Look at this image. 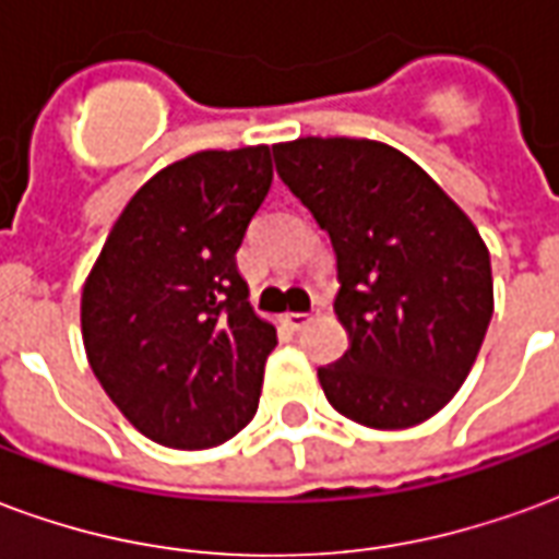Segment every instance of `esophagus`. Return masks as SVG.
<instances>
[{"label":"esophagus","mask_w":559,"mask_h":559,"mask_svg":"<svg viewBox=\"0 0 559 559\" xmlns=\"http://www.w3.org/2000/svg\"><path fill=\"white\" fill-rule=\"evenodd\" d=\"M314 317H320V305H314L311 311H287V314H284V323H287L293 332H299V329H302L305 323H311Z\"/></svg>","instance_id":"1"}]
</instances>
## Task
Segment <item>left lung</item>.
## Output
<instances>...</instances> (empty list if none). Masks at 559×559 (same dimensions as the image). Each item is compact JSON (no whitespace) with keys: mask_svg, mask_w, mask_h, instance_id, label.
Masks as SVG:
<instances>
[{"mask_svg":"<svg viewBox=\"0 0 559 559\" xmlns=\"http://www.w3.org/2000/svg\"><path fill=\"white\" fill-rule=\"evenodd\" d=\"M272 155L338 257L335 314L350 350L317 368L329 404L368 428L431 419L461 389L491 323L479 230L386 143L299 138Z\"/></svg>","mask_w":559,"mask_h":559,"instance_id":"left-lung-1","label":"left lung"}]
</instances>
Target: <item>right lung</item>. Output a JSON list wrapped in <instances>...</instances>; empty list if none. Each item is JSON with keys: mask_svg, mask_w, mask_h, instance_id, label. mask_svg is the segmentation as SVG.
Here are the masks:
<instances>
[{"mask_svg": "<svg viewBox=\"0 0 559 559\" xmlns=\"http://www.w3.org/2000/svg\"><path fill=\"white\" fill-rule=\"evenodd\" d=\"M269 185V146L176 160L131 197L86 278L92 371L155 443L209 449L254 419L278 338L248 305L236 251Z\"/></svg>", "mask_w": 559, "mask_h": 559, "instance_id": "obj_1", "label": "right lung"}]
</instances>
